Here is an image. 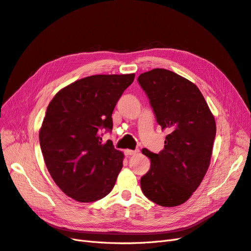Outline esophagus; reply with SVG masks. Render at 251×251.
<instances>
[{"label": "esophagus", "mask_w": 251, "mask_h": 251, "mask_svg": "<svg viewBox=\"0 0 251 251\" xmlns=\"http://www.w3.org/2000/svg\"><path fill=\"white\" fill-rule=\"evenodd\" d=\"M125 154H126V156H132V155L137 154V151H133V150L126 149V150H125Z\"/></svg>", "instance_id": "1"}]
</instances>
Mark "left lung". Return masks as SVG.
<instances>
[{
	"label": "left lung",
	"mask_w": 251,
	"mask_h": 251,
	"mask_svg": "<svg viewBox=\"0 0 251 251\" xmlns=\"http://www.w3.org/2000/svg\"><path fill=\"white\" fill-rule=\"evenodd\" d=\"M157 123L169 130L164 149L151 159V169L140 180L148 199L164 207L186 202L202 182L211 159L216 120L194 82L166 69L139 75Z\"/></svg>",
	"instance_id": "8db88e82"
}]
</instances>
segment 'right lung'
Segmentation results:
<instances>
[{"label": "right lung", "mask_w": 251, "mask_h": 251, "mask_svg": "<svg viewBox=\"0 0 251 251\" xmlns=\"http://www.w3.org/2000/svg\"><path fill=\"white\" fill-rule=\"evenodd\" d=\"M135 74L92 75L59 90L40 128V144L53 181L68 197L94 202L107 196L125 155L100 130H112V113Z\"/></svg>", "instance_id": "1"}]
</instances>
